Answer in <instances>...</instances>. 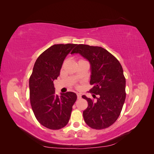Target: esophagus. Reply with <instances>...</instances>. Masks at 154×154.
Here are the masks:
<instances>
[{
	"label": "esophagus",
	"mask_w": 154,
	"mask_h": 154,
	"mask_svg": "<svg viewBox=\"0 0 154 154\" xmlns=\"http://www.w3.org/2000/svg\"><path fill=\"white\" fill-rule=\"evenodd\" d=\"M76 94H77V97H78V99H80L81 97H82V94H80V93H78V92H77V93H76Z\"/></svg>",
	"instance_id": "1"
}]
</instances>
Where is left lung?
<instances>
[{"instance_id":"left-lung-1","label":"left lung","mask_w":154,"mask_h":154,"mask_svg":"<svg viewBox=\"0 0 154 154\" xmlns=\"http://www.w3.org/2000/svg\"><path fill=\"white\" fill-rule=\"evenodd\" d=\"M71 54H80L89 62L90 83L93 85L89 91L100 95L96 102L82 96L88 102L87 109L83 112L85 122L96 130L110 127L119 116L126 97L122 65L108 51L98 46L79 44Z\"/></svg>"}]
</instances>
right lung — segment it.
Wrapping results in <instances>:
<instances>
[{
	"label": "right lung",
	"mask_w": 154,
	"mask_h": 154,
	"mask_svg": "<svg viewBox=\"0 0 154 154\" xmlns=\"http://www.w3.org/2000/svg\"><path fill=\"white\" fill-rule=\"evenodd\" d=\"M77 44H54L37 58L29 78L30 102L36 119L44 127L58 130L71 117L77 99L74 92L55 93L54 80L60 75L65 58Z\"/></svg>",
	"instance_id": "obj_1"
}]
</instances>
